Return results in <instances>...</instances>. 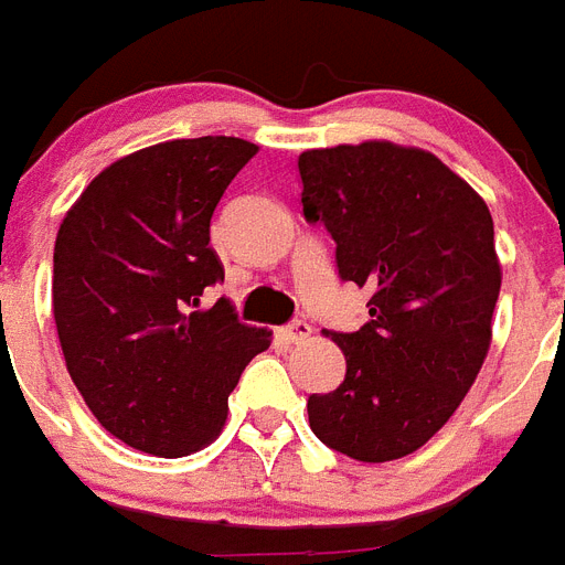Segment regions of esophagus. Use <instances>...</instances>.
Wrapping results in <instances>:
<instances>
[{"instance_id": "34e87169", "label": "esophagus", "mask_w": 565, "mask_h": 565, "mask_svg": "<svg viewBox=\"0 0 565 565\" xmlns=\"http://www.w3.org/2000/svg\"><path fill=\"white\" fill-rule=\"evenodd\" d=\"M310 330H313V328H310V324H307L305 319H292L290 324H284L281 333L287 339H290V342H305V339L310 337Z\"/></svg>"}]
</instances>
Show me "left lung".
Returning a JSON list of instances; mask_svg holds the SVG:
<instances>
[{
    "label": "left lung",
    "mask_w": 565,
    "mask_h": 565,
    "mask_svg": "<svg viewBox=\"0 0 565 565\" xmlns=\"http://www.w3.org/2000/svg\"><path fill=\"white\" fill-rule=\"evenodd\" d=\"M301 214L337 243L342 281L365 287L369 322L328 330L345 380L307 397L310 429L356 461L424 447L473 386L502 273L493 220L441 159L392 141L298 156Z\"/></svg>",
    "instance_id": "obj_1"
}]
</instances>
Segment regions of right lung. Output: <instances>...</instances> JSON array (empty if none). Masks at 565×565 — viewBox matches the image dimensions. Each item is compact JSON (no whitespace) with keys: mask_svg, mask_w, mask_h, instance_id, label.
<instances>
[{"mask_svg":"<svg viewBox=\"0 0 565 565\" xmlns=\"http://www.w3.org/2000/svg\"><path fill=\"white\" fill-rule=\"evenodd\" d=\"M255 153L235 136L153 145L100 171L60 223V348L92 415L127 447L179 458L214 441L243 369L269 348L226 298L203 307L226 275L211 214Z\"/></svg>","mask_w":565,"mask_h":565,"instance_id":"add662e5","label":"right lung"}]
</instances>
